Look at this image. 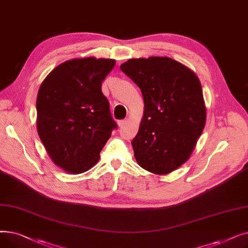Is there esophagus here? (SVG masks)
<instances>
[{
  "label": "esophagus",
  "mask_w": 248,
  "mask_h": 248,
  "mask_svg": "<svg viewBox=\"0 0 248 248\" xmlns=\"http://www.w3.org/2000/svg\"><path fill=\"white\" fill-rule=\"evenodd\" d=\"M125 123H126V121H125V120L119 121V122H117V125H119L120 127H123V126L125 124Z\"/></svg>",
  "instance_id": "obj_1"
}]
</instances>
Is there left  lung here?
<instances>
[{
  "instance_id": "obj_1",
  "label": "left lung",
  "mask_w": 248,
  "mask_h": 248,
  "mask_svg": "<svg viewBox=\"0 0 248 248\" xmlns=\"http://www.w3.org/2000/svg\"><path fill=\"white\" fill-rule=\"evenodd\" d=\"M121 69L144 98V115L132 141L138 164L155 175L175 171L190 158L206 124L199 78L169 57L133 58Z\"/></svg>"
}]
</instances>
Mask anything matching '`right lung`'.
I'll return each mask as SVG.
<instances>
[{"mask_svg":"<svg viewBox=\"0 0 248 248\" xmlns=\"http://www.w3.org/2000/svg\"><path fill=\"white\" fill-rule=\"evenodd\" d=\"M114 59L75 58L52 70L38 91L37 131L49 157L69 174L93 168L116 124L101 83Z\"/></svg>","mask_w":248,"mask_h":248,"instance_id":"right-lung-1","label":"right lung"}]
</instances>
